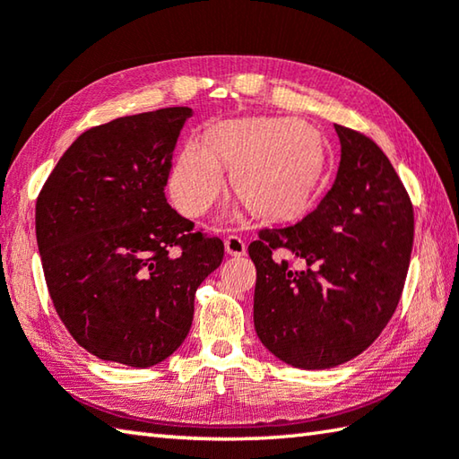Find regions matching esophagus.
I'll list each match as a JSON object with an SVG mask.
<instances>
[{"instance_id": "34e87169", "label": "esophagus", "mask_w": 459, "mask_h": 459, "mask_svg": "<svg viewBox=\"0 0 459 459\" xmlns=\"http://www.w3.org/2000/svg\"><path fill=\"white\" fill-rule=\"evenodd\" d=\"M224 250H227V255H230V256H245L247 255V245L240 237L230 235V237L224 238Z\"/></svg>"}]
</instances>
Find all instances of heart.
Returning a JSON list of instances; mask_svg holds the SVG:
<instances>
[{"label":"heart","mask_w":459,"mask_h":459,"mask_svg":"<svg viewBox=\"0 0 459 459\" xmlns=\"http://www.w3.org/2000/svg\"><path fill=\"white\" fill-rule=\"evenodd\" d=\"M232 187L252 214L286 221L306 211L325 171V143L311 126L286 118H242L214 126L204 140L185 143L169 175L175 204L201 217L224 187Z\"/></svg>","instance_id":"1"}]
</instances>
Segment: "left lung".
Masks as SVG:
<instances>
[{"instance_id":"left-lung-1","label":"left lung","mask_w":459,"mask_h":459,"mask_svg":"<svg viewBox=\"0 0 459 459\" xmlns=\"http://www.w3.org/2000/svg\"><path fill=\"white\" fill-rule=\"evenodd\" d=\"M341 161L333 187L296 224L262 229L248 255L256 266L255 329L298 368H329L373 345L401 301L414 242V209L385 152L335 124ZM307 260L290 271L273 252Z\"/></svg>"}]
</instances>
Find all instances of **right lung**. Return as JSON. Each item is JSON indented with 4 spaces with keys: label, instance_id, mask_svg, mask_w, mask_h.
Listing matches in <instances>:
<instances>
[{
    "label": "right lung",
    "instance_id": "obj_1",
    "mask_svg": "<svg viewBox=\"0 0 459 459\" xmlns=\"http://www.w3.org/2000/svg\"><path fill=\"white\" fill-rule=\"evenodd\" d=\"M187 106L124 116L73 142L35 204L45 281L73 339L102 360L161 363L189 333L195 291L224 256L165 199Z\"/></svg>",
    "mask_w": 459,
    "mask_h": 459
}]
</instances>
